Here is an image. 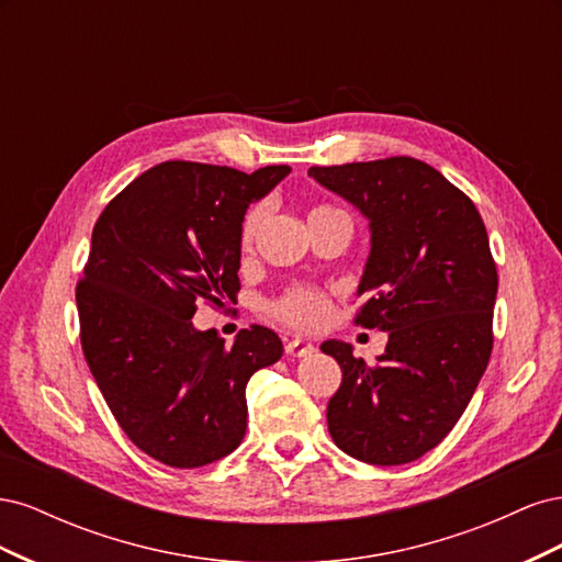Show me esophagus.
Here are the masks:
<instances>
[{
    "label": "esophagus",
    "instance_id": "1",
    "mask_svg": "<svg viewBox=\"0 0 562 562\" xmlns=\"http://www.w3.org/2000/svg\"><path fill=\"white\" fill-rule=\"evenodd\" d=\"M285 353H288V356H293V359H302V356H310V353H314V345H312V342H307V339H300V337H295V339H291V342L285 345Z\"/></svg>",
    "mask_w": 562,
    "mask_h": 562
}]
</instances>
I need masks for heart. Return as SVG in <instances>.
<instances>
[{
	"label": "heart",
	"mask_w": 562,
	"mask_h": 562,
	"mask_svg": "<svg viewBox=\"0 0 562 562\" xmlns=\"http://www.w3.org/2000/svg\"><path fill=\"white\" fill-rule=\"evenodd\" d=\"M326 209L328 206H318L312 213L326 211ZM262 220H265L262 203H258V206H252L246 213L244 223H241V244L244 246L252 244L255 234H258V229L262 225ZM271 314L293 328L314 330V328H321L323 323L328 321L330 300L326 293L316 291V288H312V285H293V288H288V291L279 300L271 302Z\"/></svg>",
	"instance_id": "1"
}]
</instances>
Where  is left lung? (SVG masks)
Segmentation results:
<instances>
[{"mask_svg": "<svg viewBox=\"0 0 562 562\" xmlns=\"http://www.w3.org/2000/svg\"><path fill=\"white\" fill-rule=\"evenodd\" d=\"M310 176L368 217L366 302L353 321L389 333L375 366L339 339L321 345L342 368L328 431L361 462H415L452 431L492 353L497 267L483 217L413 157L312 166Z\"/></svg>", "mask_w": 562, "mask_h": 562, "instance_id": "1", "label": "left lung"}]
</instances>
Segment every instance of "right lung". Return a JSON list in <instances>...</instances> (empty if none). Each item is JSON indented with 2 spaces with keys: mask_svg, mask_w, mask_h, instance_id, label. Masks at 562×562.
I'll return each mask as SVG.
<instances>
[{
  "mask_svg": "<svg viewBox=\"0 0 562 562\" xmlns=\"http://www.w3.org/2000/svg\"><path fill=\"white\" fill-rule=\"evenodd\" d=\"M291 173L265 166L164 161L100 213L77 283L81 349L124 434L157 462L196 469L239 448L246 384L277 363L274 330L244 328L225 347L196 330V302H236L241 223L252 201Z\"/></svg>",
  "mask_w": 562,
  "mask_h": 562,
  "instance_id": "1",
  "label": "right lung"
}]
</instances>
